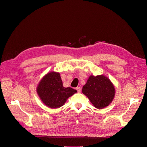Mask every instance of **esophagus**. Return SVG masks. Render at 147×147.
Returning a JSON list of instances; mask_svg holds the SVG:
<instances>
[{
	"label": "esophagus",
	"mask_w": 147,
	"mask_h": 147,
	"mask_svg": "<svg viewBox=\"0 0 147 147\" xmlns=\"http://www.w3.org/2000/svg\"><path fill=\"white\" fill-rule=\"evenodd\" d=\"M75 89H76V90L77 91V92H80L81 91V88H80V87L78 86V87H77V88H75Z\"/></svg>",
	"instance_id": "1"
}]
</instances>
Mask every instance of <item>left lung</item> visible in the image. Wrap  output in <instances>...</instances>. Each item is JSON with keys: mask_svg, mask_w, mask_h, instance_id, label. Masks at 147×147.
Listing matches in <instances>:
<instances>
[{"mask_svg": "<svg viewBox=\"0 0 147 147\" xmlns=\"http://www.w3.org/2000/svg\"><path fill=\"white\" fill-rule=\"evenodd\" d=\"M82 92L96 108L102 109L108 106L115 96V88L110 80L104 75L89 77Z\"/></svg>", "mask_w": 147, "mask_h": 147, "instance_id": "obj_1", "label": "left lung"}]
</instances>
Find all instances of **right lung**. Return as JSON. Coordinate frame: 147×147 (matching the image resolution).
<instances>
[{
  "instance_id": "add662e5",
  "label": "right lung",
  "mask_w": 147,
  "mask_h": 147,
  "mask_svg": "<svg viewBox=\"0 0 147 147\" xmlns=\"http://www.w3.org/2000/svg\"><path fill=\"white\" fill-rule=\"evenodd\" d=\"M77 92L72 88H64L59 73L47 74L39 83L37 93L42 102L52 109L63 106L69 97Z\"/></svg>"
}]
</instances>
